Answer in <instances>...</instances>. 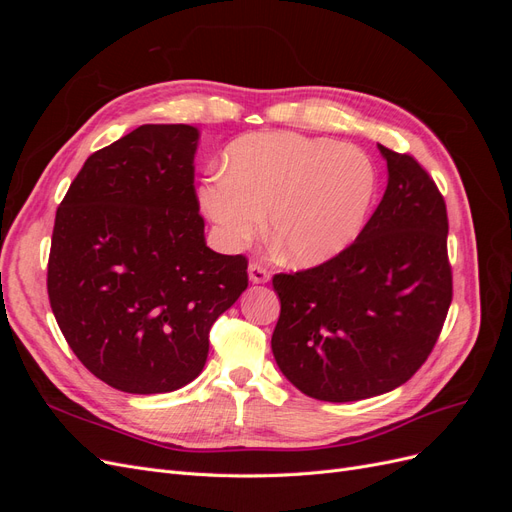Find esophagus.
<instances>
[{"label":"esophagus","mask_w":512,"mask_h":512,"mask_svg":"<svg viewBox=\"0 0 512 512\" xmlns=\"http://www.w3.org/2000/svg\"><path fill=\"white\" fill-rule=\"evenodd\" d=\"M247 275H250V282L252 284H267L269 282V271L258 265V262H250V267H247Z\"/></svg>","instance_id":"obj_1"}]
</instances>
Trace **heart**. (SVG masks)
I'll list each match as a JSON object with an SVG mask.
<instances>
[{
  "label": "heart",
  "instance_id": "heart-1",
  "mask_svg": "<svg viewBox=\"0 0 512 512\" xmlns=\"http://www.w3.org/2000/svg\"><path fill=\"white\" fill-rule=\"evenodd\" d=\"M378 192L367 153L331 138L256 132L226 151V170L200 185V205L220 241L239 250L265 228L299 267L322 265L356 241Z\"/></svg>",
  "mask_w": 512,
  "mask_h": 512
}]
</instances>
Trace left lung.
<instances>
[{"label":"left lung","mask_w":512,"mask_h":512,"mask_svg":"<svg viewBox=\"0 0 512 512\" xmlns=\"http://www.w3.org/2000/svg\"><path fill=\"white\" fill-rule=\"evenodd\" d=\"M378 147L389 185L361 235L318 267L273 275L277 367L320 401H359L408 382L453 301L444 196L410 153Z\"/></svg>","instance_id":"8db88e82"}]
</instances>
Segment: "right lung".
Returning <instances> with one entry per match:
<instances>
[{"instance_id":"add662e5","label":"right lung","mask_w":512,"mask_h":512,"mask_svg":"<svg viewBox=\"0 0 512 512\" xmlns=\"http://www.w3.org/2000/svg\"><path fill=\"white\" fill-rule=\"evenodd\" d=\"M198 130L147 123L91 153L57 207L46 288L68 346L123 393H170L205 367L247 258L205 243Z\"/></svg>"}]
</instances>
